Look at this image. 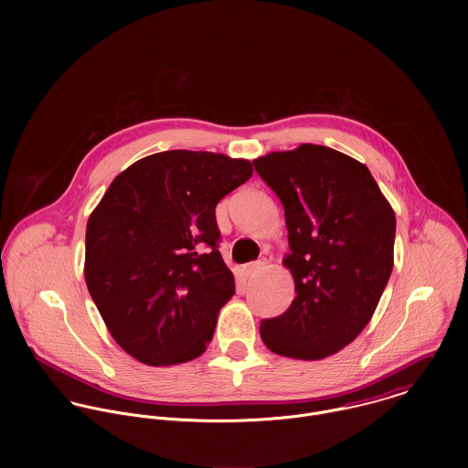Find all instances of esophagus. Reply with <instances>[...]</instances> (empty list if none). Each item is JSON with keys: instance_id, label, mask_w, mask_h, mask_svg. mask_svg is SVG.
<instances>
[{"instance_id": "1", "label": "esophagus", "mask_w": 468, "mask_h": 468, "mask_svg": "<svg viewBox=\"0 0 468 468\" xmlns=\"http://www.w3.org/2000/svg\"><path fill=\"white\" fill-rule=\"evenodd\" d=\"M265 267H267L265 261H254V263H249V265L243 267V273H245L247 277H254L256 273H260L261 270H265Z\"/></svg>"}]
</instances>
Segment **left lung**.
<instances>
[{
    "mask_svg": "<svg viewBox=\"0 0 468 468\" xmlns=\"http://www.w3.org/2000/svg\"><path fill=\"white\" fill-rule=\"evenodd\" d=\"M254 167L284 207L295 282L290 308L261 323L270 351L321 360L371 321L395 263L397 218L369 169L326 145L271 151Z\"/></svg>",
    "mask_w": 468,
    "mask_h": 468,
    "instance_id": "1",
    "label": "left lung"
}]
</instances>
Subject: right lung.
I'll return each mask as SVG.
<instances>
[{"instance_id": "right-lung-1", "label": "right lung", "mask_w": 468, "mask_h": 468, "mask_svg": "<svg viewBox=\"0 0 468 468\" xmlns=\"http://www.w3.org/2000/svg\"><path fill=\"white\" fill-rule=\"evenodd\" d=\"M249 160L162 151L122 171L90 214L84 279L115 342L147 366L198 358L234 275L219 250L216 205L245 184Z\"/></svg>"}]
</instances>
